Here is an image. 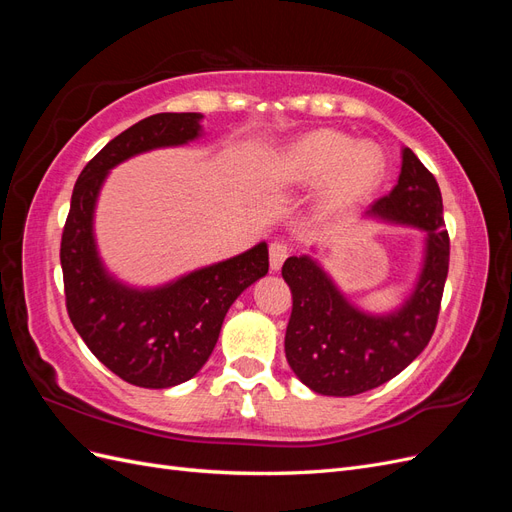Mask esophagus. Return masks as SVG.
<instances>
[{
	"label": "esophagus",
	"mask_w": 512,
	"mask_h": 512,
	"mask_svg": "<svg viewBox=\"0 0 512 512\" xmlns=\"http://www.w3.org/2000/svg\"><path fill=\"white\" fill-rule=\"evenodd\" d=\"M288 245L284 241H273L269 245V262L273 271H280V267L284 265V260L288 258Z\"/></svg>",
	"instance_id": "obj_1"
}]
</instances>
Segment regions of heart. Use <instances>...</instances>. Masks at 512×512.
<instances>
[{
  "mask_svg": "<svg viewBox=\"0 0 512 512\" xmlns=\"http://www.w3.org/2000/svg\"><path fill=\"white\" fill-rule=\"evenodd\" d=\"M271 173L284 188L322 183L318 211L337 215L378 188L386 173V158L374 143H356L352 136L335 130H316L277 153Z\"/></svg>",
  "mask_w": 512,
  "mask_h": 512,
  "instance_id": "b5f03b06",
  "label": "heart"
}]
</instances>
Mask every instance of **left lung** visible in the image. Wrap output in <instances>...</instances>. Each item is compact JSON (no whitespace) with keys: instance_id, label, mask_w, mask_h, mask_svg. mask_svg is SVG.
Masks as SVG:
<instances>
[{"instance_id":"left-lung-1","label":"left lung","mask_w":512,"mask_h":512,"mask_svg":"<svg viewBox=\"0 0 512 512\" xmlns=\"http://www.w3.org/2000/svg\"><path fill=\"white\" fill-rule=\"evenodd\" d=\"M367 215L427 232L421 277L397 312L363 314L309 256H290L282 267L292 292L286 359L297 378L320 395L350 397L389 382L425 350L438 324L451 239L438 181L412 149L401 153L395 188Z\"/></svg>"}]
</instances>
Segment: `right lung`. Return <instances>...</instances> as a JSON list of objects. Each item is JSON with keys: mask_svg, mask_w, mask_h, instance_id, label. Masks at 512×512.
Here are the masks:
<instances>
[{"mask_svg": "<svg viewBox=\"0 0 512 512\" xmlns=\"http://www.w3.org/2000/svg\"><path fill=\"white\" fill-rule=\"evenodd\" d=\"M200 113H158L115 136L74 183L61 232L68 316L108 369L143 389H168L207 363L228 307L269 271L267 243L153 290L123 286L106 273L94 241V209L106 173L136 153L185 145L200 134Z\"/></svg>", "mask_w": 512, "mask_h": 512, "instance_id": "obj_1", "label": "right lung"}]
</instances>
